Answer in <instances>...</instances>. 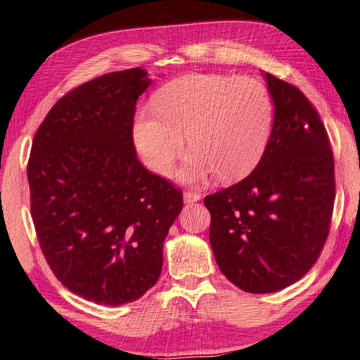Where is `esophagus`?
Wrapping results in <instances>:
<instances>
[{
    "mask_svg": "<svg viewBox=\"0 0 360 360\" xmlns=\"http://www.w3.org/2000/svg\"><path fill=\"white\" fill-rule=\"evenodd\" d=\"M198 200H200V195H198V193H193V191L184 193V202H186V204H193V202H198Z\"/></svg>",
    "mask_w": 360,
    "mask_h": 360,
    "instance_id": "obj_1",
    "label": "esophagus"
}]
</instances>
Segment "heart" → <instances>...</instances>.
Here are the masks:
<instances>
[{
	"mask_svg": "<svg viewBox=\"0 0 360 360\" xmlns=\"http://www.w3.org/2000/svg\"><path fill=\"white\" fill-rule=\"evenodd\" d=\"M274 122L269 91L251 77L187 75L156 92L153 109L134 122V143L146 165L169 174L186 147L193 150L178 176L202 182L248 176L263 158Z\"/></svg>",
	"mask_w": 360,
	"mask_h": 360,
	"instance_id": "1",
	"label": "heart"
}]
</instances>
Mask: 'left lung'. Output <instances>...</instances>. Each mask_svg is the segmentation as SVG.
I'll return each instance as SVG.
<instances>
[{
	"mask_svg": "<svg viewBox=\"0 0 360 360\" xmlns=\"http://www.w3.org/2000/svg\"><path fill=\"white\" fill-rule=\"evenodd\" d=\"M274 124L250 176L204 199L219 269L251 293L281 290L307 274L322 251L335 202L327 131L307 97L264 72Z\"/></svg>",
	"mask_w": 360,
	"mask_h": 360,
	"instance_id": "left-lung-1",
	"label": "left lung"
}]
</instances>
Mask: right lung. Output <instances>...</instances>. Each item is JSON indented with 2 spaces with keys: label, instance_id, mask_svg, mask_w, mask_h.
<instances>
[{
  "label": "right lung",
  "instance_id": "1",
  "mask_svg": "<svg viewBox=\"0 0 360 360\" xmlns=\"http://www.w3.org/2000/svg\"><path fill=\"white\" fill-rule=\"evenodd\" d=\"M150 84L132 68L70 91L36 131L27 165L45 260L68 290L105 306L132 302L158 281L182 210L181 190L136 158L135 105Z\"/></svg>",
  "mask_w": 360,
  "mask_h": 360
}]
</instances>
